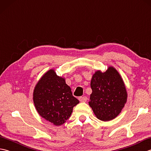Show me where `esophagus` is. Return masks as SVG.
I'll return each instance as SVG.
<instances>
[{"label": "esophagus", "instance_id": "esophagus-1", "mask_svg": "<svg viewBox=\"0 0 151 151\" xmlns=\"http://www.w3.org/2000/svg\"><path fill=\"white\" fill-rule=\"evenodd\" d=\"M78 99L81 102H86L88 100V98L86 97H80L78 98Z\"/></svg>", "mask_w": 151, "mask_h": 151}]
</instances>
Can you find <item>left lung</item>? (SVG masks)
I'll return each instance as SVG.
<instances>
[{
    "label": "left lung",
    "mask_w": 151,
    "mask_h": 151,
    "mask_svg": "<svg viewBox=\"0 0 151 151\" xmlns=\"http://www.w3.org/2000/svg\"><path fill=\"white\" fill-rule=\"evenodd\" d=\"M92 93L89 105L99 120L109 121L121 113L127 101V91L116 69L109 66L105 72L97 70L91 80Z\"/></svg>",
    "instance_id": "1"
}]
</instances>
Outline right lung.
I'll list each match as a JSON object with an SVG mask.
<instances>
[{"instance_id":"1","label":"right lung","mask_w":151,"mask_h":151,"mask_svg":"<svg viewBox=\"0 0 151 151\" xmlns=\"http://www.w3.org/2000/svg\"><path fill=\"white\" fill-rule=\"evenodd\" d=\"M33 101L41 117L55 126H60L69 119L73 107L79 101L73 96L65 78L51 69L41 76L35 86Z\"/></svg>"}]
</instances>
